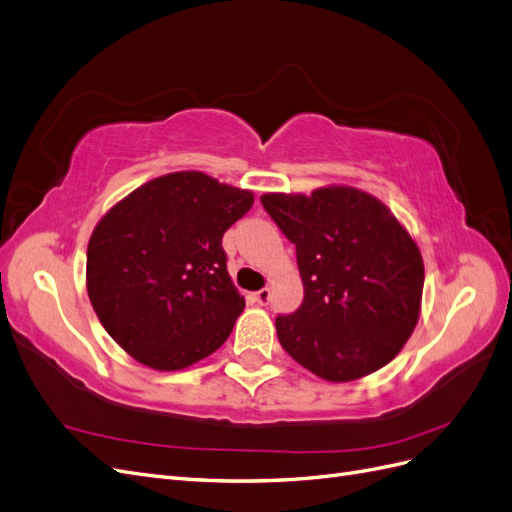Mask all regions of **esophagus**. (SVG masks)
Segmentation results:
<instances>
[{"mask_svg":"<svg viewBox=\"0 0 512 512\" xmlns=\"http://www.w3.org/2000/svg\"><path fill=\"white\" fill-rule=\"evenodd\" d=\"M269 299H271V290H269V288H262V290L254 292V301H256L258 305H267Z\"/></svg>","mask_w":512,"mask_h":512,"instance_id":"1","label":"esophagus"}]
</instances>
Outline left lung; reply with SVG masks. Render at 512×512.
Segmentation results:
<instances>
[{
    "instance_id": "8db88e82",
    "label": "left lung",
    "mask_w": 512,
    "mask_h": 512,
    "mask_svg": "<svg viewBox=\"0 0 512 512\" xmlns=\"http://www.w3.org/2000/svg\"><path fill=\"white\" fill-rule=\"evenodd\" d=\"M262 207L297 247L303 303L277 316L282 348L329 382L391 363L421 314L425 267L410 232L376 196L329 185L309 196L271 192Z\"/></svg>"
}]
</instances>
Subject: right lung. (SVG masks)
<instances>
[{
  "instance_id": "add662e5",
  "label": "right lung",
  "mask_w": 512,
  "mask_h": 512,
  "mask_svg": "<svg viewBox=\"0 0 512 512\" xmlns=\"http://www.w3.org/2000/svg\"><path fill=\"white\" fill-rule=\"evenodd\" d=\"M254 194L200 170L143 183L96 224L87 294L102 327L138 363L190 367L218 350L243 312L222 250Z\"/></svg>"
}]
</instances>
